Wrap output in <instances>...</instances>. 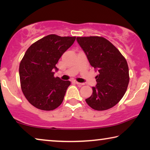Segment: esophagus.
<instances>
[{
  "label": "esophagus",
  "instance_id": "esophagus-1",
  "mask_svg": "<svg viewBox=\"0 0 150 150\" xmlns=\"http://www.w3.org/2000/svg\"><path fill=\"white\" fill-rule=\"evenodd\" d=\"M72 82H73V83H75V84H77V85H84V83H79V82H77V81H75V80H73V81H72Z\"/></svg>",
  "mask_w": 150,
  "mask_h": 150
}]
</instances>
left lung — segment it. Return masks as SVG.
Here are the masks:
<instances>
[{"instance_id":"left-lung-1","label":"left lung","mask_w":150,"mask_h":150,"mask_svg":"<svg viewBox=\"0 0 150 150\" xmlns=\"http://www.w3.org/2000/svg\"><path fill=\"white\" fill-rule=\"evenodd\" d=\"M77 41L91 65L98 74L93 94L85 99L96 110L115 106L125 94L129 83L128 63L119 50L103 37H77Z\"/></svg>"}]
</instances>
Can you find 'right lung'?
Instances as JSON below:
<instances>
[{"instance_id": "right-lung-1", "label": "right lung", "mask_w": 150, "mask_h": 150, "mask_svg": "<svg viewBox=\"0 0 150 150\" xmlns=\"http://www.w3.org/2000/svg\"><path fill=\"white\" fill-rule=\"evenodd\" d=\"M76 37L50 34L30 45L20 63L22 91L28 102L43 110H52L62 103L69 81L54 77L55 65L74 43Z\"/></svg>"}]
</instances>
